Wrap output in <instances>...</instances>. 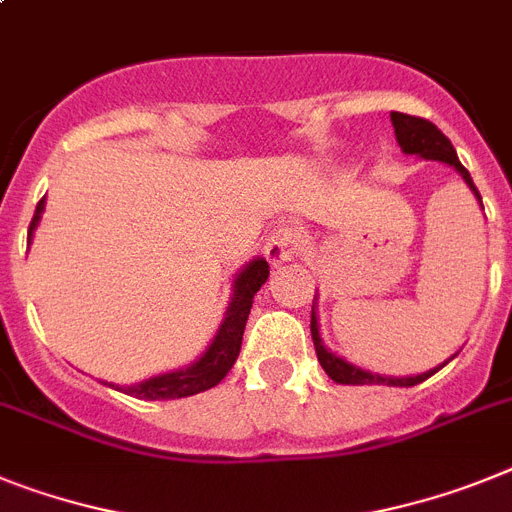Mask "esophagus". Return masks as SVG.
Returning <instances> with one entry per match:
<instances>
[{
    "mask_svg": "<svg viewBox=\"0 0 512 512\" xmlns=\"http://www.w3.org/2000/svg\"><path fill=\"white\" fill-rule=\"evenodd\" d=\"M296 247H299V234H296V229H291V226H278V229L270 231L263 252L270 265H283L286 260L294 257Z\"/></svg>",
    "mask_w": 512,
    "mask_h": 512,
    "instance_id": "34e87169",
    "label": "esophagus"
}]
</instances>
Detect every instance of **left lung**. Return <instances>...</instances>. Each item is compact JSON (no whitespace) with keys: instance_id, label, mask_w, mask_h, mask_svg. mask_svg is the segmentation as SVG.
<instances>
[{"instance_id":"obj_1","label":"left lung","mask_w":512,"mask_h":512,"mask_svg":"<svg viewBox=\"0 0 512 512\" xmlns=\"http://www.w3.org/2000/svg\"><path fill=\"white\" fill-rule=\"evenodd\" d=\"M390 122H393L395 140H398V145H401L403 153L427 158V161L448 163V166H453V169L458 171L463 179H466V184L471 187V190H474V195L482 200V195H479V190H476V184H474V179H471V174L463 169V163L458 161V156H455V148L450 145L448 137L437 130L435 124L429 122V119L401 114V111H390ZM309 328H312V341H315V351H317V359H320L322 369H325L330 380L338 382V385H393V388H411V385H419V382H424L427 377L435 375L440 367H445V364H440L437 369H429V372H424V375H416V377L372 375V372H367V369L354 367V364H349L346 359H341V356L330 354V351L322 346L320 325H317L315 312H312V325H309Z\"/></svg>"}]
</instances>
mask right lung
<instances>
[{
  "label": "right lung",
  "mask_w": 512,
  "mask_h": 512,
  "mask_svg": "<svg viewBox=\"0 0 512 512\" xmlns=\"http://www.w3.org/2000/svg\"><path fill=\"white\" fill-rule=\"evenodd\" d=\"M44 213V200H38L33 221L28 226V242L33 236V229L38 226V218ZM270 276V268L265 260H252L247 268L236 276L234 281V299L231 307L223 317L221 328H218L216 338L208 346L195 364L179 372H169V375L150 377V380L140 382V385H130V388H117L124 390L127 395L143 398V401H166V398H184V395L203 393V390L216 388L223 377L229 375V369L234 367L239 349H242V336L244 325H247L249 309H252V299L260 291Z\"/></svg>",
  "instance_id": "add662e5"
}]
</instances>
